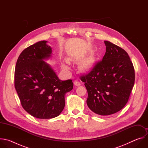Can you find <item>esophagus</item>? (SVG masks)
I'll return each instance as SVG.
<instances>
[{
	"label": "esophagus",
	"mask_w": 148,
	"mask_h": 148,
	"mask_svg": "<svg viewBox=\"0 0 148 148\" xmlns=\"http://www.w3.org/2000/svg\"><path fill=\"white\" fill-rule=\"evenodd\" d=\"M74 85H75V86H79L81 85L80 82L78 81H77V80L74 81Z\"/></svg>",
	"instance_id": "1"
}]
</instances>
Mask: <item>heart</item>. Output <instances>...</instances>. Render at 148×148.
Masks as SVG:
<instances>
[{"instance_id":"b5f03b06","label":"heart","mask_w":148,"mask_h":148,"mask_svg":"<svg viewBox=\"0 0 148 148\" xmlns=\"http://www.w3.org/2000/svg\"><path fill=\"white\" fill-rule=\"evenodd\" d=\"M82 66L84 69H88L92 66V62L90 60H87L85 61H84ZM62 67L64 69H67V67L65 64H62Z\"/></svg>"}]
</instances>
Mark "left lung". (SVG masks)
<instances>
[{
    "mask_svg": "<svg viewBox=\"0 0 148 148\" xmlns=\"http://www.w3.org/2000/svg\"><path fill=\"white\" fill-rule=\"evenodd\" d=\"M106 52L87 74L80 76L85 82L89 108L99 115L121 110L128 102L135 82V70L123 49L104 41Z\"/></svg>",
    "mask_w": 148,
    "mask_h": 148,
    "instance_id": "obj_1",
    "label": "left lung"
}]
</instances>
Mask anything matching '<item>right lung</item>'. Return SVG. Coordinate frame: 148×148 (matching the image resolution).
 <instances>
[{"mask_svg": "<svg viewBox=\"0 0 148 148\" xmlns=\"http://www.w3.org/2000/svg\"><path fill=\"white\" fill-rule=\"evenodd\" d=\"M41 41L25 49L18 57L14 87L22 107L39 119L58 116L65 106L66 94L73 88L71 79L60 80L43 61L51 56V48Z\"/></svg>", "mask_w": 148, "mask_h": 148, "instance_id": "1", "label": "right lung"}]
</instances>
